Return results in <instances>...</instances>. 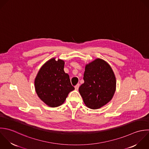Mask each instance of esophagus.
Returning a JSON list of instances; mask_svg holds the SVG:
<instances>
[{"instance_id": "34e87169", "label": "esophagus", "mask_w": 149, "mask_h": 149, "mask_svg": "<svg viewBox=\"0 0 149 149\" xmlns=\"http://www.w3.org/2000/svg\"><path fill=\"white\" fill-rule=\"evenodd\" d=\"M79 84H78L77 85H75V90H78V89H79Z\"/></svg>"}]
</instances>
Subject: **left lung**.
I'll return each mask as SVG.
<instances>
[{"mask_svg": "<svg viewBox=\"0 0 149 149\" xmlns=\"http://www.w3.org/2000/svg\"><path fill=\"white\" fill-rule=\"evenodd\" d=\"M84 80L79 92L88 107L97 109L112 99L116 91V79L111 67L106 61L97 58L86 64Z\"/></svg>", "mask_w": 149, "mask_h": 149, "instance_id": "left-lung-1", "label": "left lung"}]
</instances>
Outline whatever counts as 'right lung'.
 Segmentation results:
<instances>
[{"label":"right lung","instance_id":"right-lung-1","mask_svg":"<svg viewBox=\"0 0 149 149\" xmlns=\"http://www.w3.org/2000/svg\"><path fill=\"white\" fill-rule=\"evenodd\" d=\"M64 66L63 60L53 58L42 65L35 79L38 97L51 107L61 105L68 93L75 89L68 74L64 71Z\"/></svg>","mask_w":149,"mask_h":149}]
</instances>
